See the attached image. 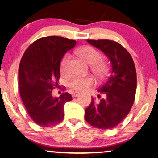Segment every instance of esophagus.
<instances>
[{
	"mask_svg": "<svg viewBox=\"0 0 158 158\" xmlns=\"http://www.w3.org/2000/svg\"><path fill=\"white\" fill-rule=\"evenodd\" d=\"M79 92H73V94H72V97H77L78 95H79Z\"/></svg>",
	"mask_w": 158,
	"mask_h": 158,
	"instance_id": "1",
	"label": "esophagus"
}]
</instances>
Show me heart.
<instances>
[{"mask_svg": "<svg viewBox=\"0 0 158 158\" xmlns=\"http://www.w3.org/2000/svg\"><path fill=\"white\" fill-rule=\"evenodd\" d=\"M78 53L81 59L88 64L92 65V70L97 77L102 79L106 75L108 68L104 61H99L102 59V54L93 47L85 46L79 49ZM70 56L65 55L60 63V70L64 73L68 70V64ZM95 84V80L92 77H73L69 81L68 85L76 91H84Z\"/></svg>", "mask_w": 158, "mask_h": 158, "instance_id": "b5f03b06", "label": "heart"}]
</instances>
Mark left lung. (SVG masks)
Listing matches in <instances>:
<instances>
[{
	"mask_svg": "<svg viewBox=\"0 0 158 158\" xmlns=\"http://www.w3.org/2000/svg\"><path fill=\"white\" fill-rule=\"evenodd\" d=\"M109 59V76L98 92L104 98H92L85 109V118L90 125L99 129L113 128L128 115L135 101L137 73L130 53L119 43L111 40H87ZM100 97V95H98Z\"/></svg>",
	"mask_w": 158,
	"mask_h": 158,
	"instance_id": "1",
	"label": "left lung"
}]
</instances>
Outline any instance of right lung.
<instances>
[{
    "instance_id": "add662e5",
    "label": "right lung",
    "mask_w": 158,
    "mask_h": 158,
    "mask_svg": "<svg viewBox=\"0 0 158 158\" xmlns=\"http://www.w3.org/2000/svg\"><path fill=\"white\" fill-rule=\"evenodd\" d=\"M77 44L75 40L48 36L34 41L24 52L19 65V92L27 113L36 124L50 127L62 121L64 106L72 100L68 92L53 97L58 87L63 56Z\"/></svg>"
}]
</instances>
